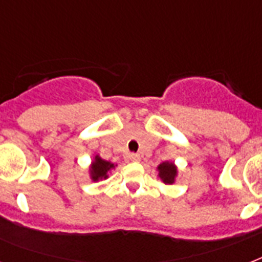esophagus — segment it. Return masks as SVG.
Wrapping results in <instances>:
<instances>
[{
    "label": "esophagus",
    "mask_w": 262,
    "mask_h": 262,
    "mask_svg": "<svg viewBox=\"0 0 262 262\" xmlns=\"http://www.w3.org/2000/svg\"><path fill=\"white\" fill-rule=\"evenodd\" d=\"M129 159L133 160V162H139L141 158H140L139 154H129Z\"/></svg>",
    "instance_id": "obj_1"
}]
</instances>
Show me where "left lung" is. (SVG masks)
Listing matches in <instances>:
<instances>
[{
  "instance_id": "left-lung-1",
  "label": "left lung",
  "mask_w": 262,
  "mask_h": 262,
  "mask_svg": "<svg viewBox=\"0 0 262 262\" xmlns=\"http://www.w3.org/2000/svg\"><path fill=\"white\" fill-rule=\"evenodd\" d=\"M159 177L163 179L164 183H172L174 182L175 177H177V168L172 163L164 162V163L159 164Z\"/></svg>"
}]
</instances>
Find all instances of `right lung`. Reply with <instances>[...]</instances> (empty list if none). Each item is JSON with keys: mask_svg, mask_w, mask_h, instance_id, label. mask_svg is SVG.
<instances>
[{"mask_svg": "<svg viewBox=\"0 0 262 262\" xmlns=\"http://www.w3.org/2000/svg\"><path fill=\"white\" fill-rule=\"evenodd\" d=\"M114 167V164L110 163V162H106V160L100 159L99 156H95L94 163H92V179L94 181H99V179H106L107 178V171L110 170V168Z\"/></svg>", "mask_w": 262, "mask_h": 262, "instance_id": "add662e5", "label": "right lung"}]
</instances>
